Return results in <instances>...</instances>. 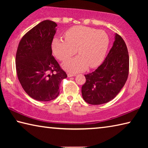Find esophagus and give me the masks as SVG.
Masks as SVG:
<instances>
[{
  "label": "esophagus",
  "mask_w": 148,
  "mask_h": 148,
  "mask_svg": "<svg viewBox=\"0 0 148 148\" xmlns=\"http://www.w3.org/2000/svg\"><path fill=\"white\" fill-rule=\"evenodd\" d=\"M67 75H68V77H72V76H75V74H72V73H68L67 74Z\"/></svg>",
  "instance_id": "esophagus-1"
}]
</instances>
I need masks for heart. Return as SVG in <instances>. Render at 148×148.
Segmentation results:
<instances>
[{
  "mask_svg": "<svg viewBox=\"0 0 148 148\" xmlns=\"http://www.w3.org/2000/svg\"><path fill=\"white\" fill-rule=\"evenodd\" d=\"M65 40L55 38L52 42V51L61 61L76 53L79 56L63 63L66 71L77 72L99 66L106 57L110 39L106 32L85 26H76L64 33Z\"/></svg>",
  "mask_w": 148,
  "mask_h": 148,
  "instance_id": "obj_1",
  "label": "heart"
}]
</instances>
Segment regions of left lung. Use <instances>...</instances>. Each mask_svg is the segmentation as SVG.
<instances>
[{
    "instance_id": "left-lung-1",
    "label": "left lung",
    "mask_w": 148,
    "mask_h": 148,
    "mask_svg": "<svg viewBox=\"0 0 148 148\" xmlns=\"http://www.w3.org/2000/svg\"><path fill=\"white\" fill-rule=\"evenodd\" d=\"M129 72V56L123 39L116 34L113 46L102 64L94 72L85 74L82 94L88 104L99 105L114 99L126 82Z\"/></svg>"
}]
</instances>
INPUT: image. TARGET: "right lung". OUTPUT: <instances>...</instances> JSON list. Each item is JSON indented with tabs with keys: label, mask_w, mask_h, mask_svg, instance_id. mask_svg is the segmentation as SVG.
<instances>
[{
	"label": "right lung",
	"mask_w": 148,
	"mask_h": 148,
	"mask_svg": "<svg viewBox=\"0 0 148 148\" xmlns=\"http://www.w3.org/2000/svg\"><path fill=\"white\" fill-rule=\"evenodd\" d=\"M56 23L45 20L22 37L17 47L16 68L22 87L31 98L50 101L58 97L67 74L52 56Z\"/></svg>",
	"instance_id": "add662e5"
}]
</instances>
